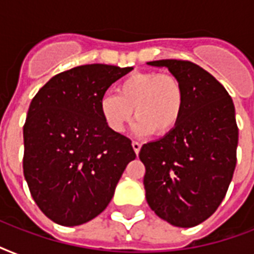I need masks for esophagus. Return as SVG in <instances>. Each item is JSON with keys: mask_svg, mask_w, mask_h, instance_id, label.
<instances>
[{"mask_svg": "<svg viewBox=\"0 0 254 254\" xmlns=\"http://www.w3.org/2000/svg\"><path fill=\"white\" fill-rule=\"evenodd\" d=\"M131 146H133V150H134L135 154H138L139 150H141V143L137 142V141H133V142H131Z\"/></svg>", "mask_w": 254, "mask_h": 254, "instance_id": "esophagus-1", "label": "esophagus"}]
</instances>
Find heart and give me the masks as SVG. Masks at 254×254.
<instances>
[{
  "label": "heart",
  "instance_id": "obj_1",
  "mask_svg": "<svg viewBox=\"0 0 254 254\" xmlns=\"http://www.w3.org/2000/svg\"><path fill=\"white\" fill-rule=\"evenodd\" d=\"M186 95L178 77L170 73L135 72L117 87V95L100 97L99 111L113 133H121L134 116L138 135H167L175 130L185 111Z\"/></svg>",
  "mask_w": 254,
  "mask_h": 254
}]
</instances>
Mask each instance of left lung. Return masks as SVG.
Masks as SVG:
<instances>
[{
    "mask_svg": "<svg viewBox=\"0 0 254 254\" xmlns=\"http://www.w3.org/2000/svg\"><path fill=\"white\" fill-rule=\"evenodd\" d=\"M147 64L166 67L186 95L175 130L139 151L147 204L171 225L195 227L216 211L232 181L239 142L235 105L227 89L197 64L177 59Z\"/></svg>",
    "mask_w": 254,
    "mask_h": 254,
    "instance_id": "1",
    "label": "left lung"
}]
</instances>
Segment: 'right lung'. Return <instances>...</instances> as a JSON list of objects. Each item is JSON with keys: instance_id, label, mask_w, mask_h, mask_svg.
Returning a JSON list of instances; mask_svg holds the SVG:
<instances>
[{"instance_id": "add662e5", "label": "right lung", "mask_w": 254, "mask_h": 254, "mask_svg": "<svg viewBox=\"0 0 254 254\" xmlns=\"http://www.w3.org/2000/svg\"><path fill=\"white\" fill-rule=\"evenodd\" d=\"M131 67L79 65L51 77L31 100L23 127V174L46 216L64 227L84 224L107 208L131 141L113 133L100 97Z\"/></svg>"}]
</instances>
